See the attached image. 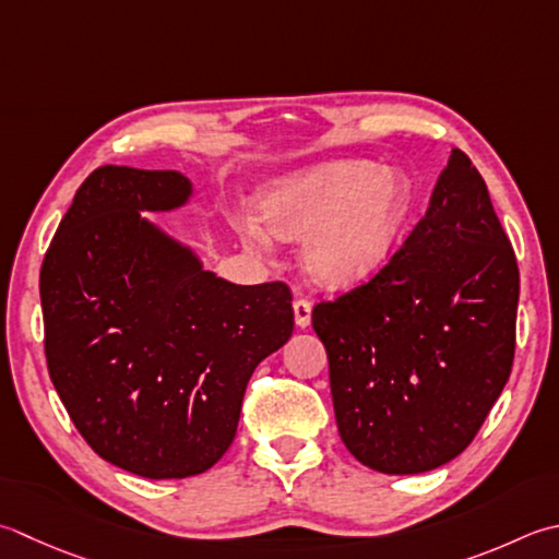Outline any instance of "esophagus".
Wrapping results in <instances>:
<instances>
[{"mask_svg":"<svg viewBox=\"0 0 559 559\" xmlns=\"http://www.w3.org/2000/svg\"><path fill=\"white\" fill-rule=\"evenodd\" d=\"M293 312H295V324L300 326V330H305V326H310V320H312V302L305 300V298H298L293 302Z\"/></svg>","mask_w":559,"mask_h":559,"instance_id":"esophagus-1","label":"esophagus"}]
</instances>
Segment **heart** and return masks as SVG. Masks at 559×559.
Returning a JSON list of instances; mask_svg holds the SVG:
<instances>
[{
    "label": "heart",
    "instance_id": "obj_1",
    "mask_svg": "<svg viewBox=\"0 0 559 559\" xmlns=\"http://www.w3.org/2000/svg\"><path fill=\"white\" fill-rule=\"evenodd\" d=\"M409 181L397 169L332 162L281 179L261 195L259 221L281 239H302V264L326 286L370 276L400 235ZM254 221L239 225L247 249L266 254L271 237Z\"/></svg>",
    "mask_w": 559,
    "mask_h": 559
}]
</instances>
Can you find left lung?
<instances>
[{
  "instance_id": "1",
  "label": "left lung",
  "mask_w": 559,
  "mask_h": 559,
  "mask_svg": "<svg viewBox=\"0 0 559 559\" xmlns=\"http://www.w3.org/2000/svg\"><path fill=\"white\" fill-rule=\"evenodd\" d=\"M519 266L485 179L451 152L429 211L373 278L312 310L342 441L385 475L451 463L504 390Z\"/></svg>"
}]
</instances>
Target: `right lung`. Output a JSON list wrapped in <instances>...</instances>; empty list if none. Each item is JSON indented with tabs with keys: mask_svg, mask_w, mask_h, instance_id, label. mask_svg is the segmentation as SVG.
I'll return each instance as SVG.
<instances>
[{
	"mask_svg": "<svg viewBox=\"0 0 559 559\" xmlns=\"http://www.w3.org/2000/svg\"><path fill=\"white\" fill-rule=\"evenodd\" d=\"M181 171L98 167L40 269L46 358L76 431L147 479L211 469L254 368L293 334L286 283L235 286L142 213L191 203Z\"/></svg>",
	"mask_w": 559,
	"mask_h": 559,
	"instance_id": "add662e5",
	"label": "right lung"
}]
</instances>
